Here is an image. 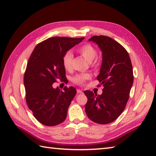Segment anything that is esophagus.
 Returning <instances> with one entry per match:
<instances>
[{"label":"esophagus","mask_w":156,"mask_h":156,"mask_svg":"<svg viewBox=\"0 0 156 156\" xmlns=\"http://www.w3.org/2000/svg\"><path fill=\"white\" fill-rule=\"evenodd\" d=\"M77 93H83V91H81V89H77Z\"/></svg>","instance_id":"esophagus-1"}]
</instances>
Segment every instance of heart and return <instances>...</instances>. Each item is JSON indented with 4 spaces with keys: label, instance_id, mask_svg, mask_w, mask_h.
<instances>
[{
    "label": "heart",
    "instance_id": "heart-1",
    "mask_svg": "<svg viewBox=\"0 0 156 156\" xmlns=\"http://www.w3.org/2000/svg\"><path fill=\"white\" fill-rule=\"evenodd\" d=\"M77 51L85 59L87 60L89 63H91L96 58L97 55H98V52H97L95 48L91 46V44H88L78 48ZM73 58V55L70 51L67 52L64 55L63 58V63L66 70H70V69H71ZM90 77H91V75L89 73H81L75 75L73 78V81L77 84L83 85L84 83V82Z\"/></svg>",
    "mask_w": 156,
    "mask_h": 156
}]
</instances>
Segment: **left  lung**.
<instances>
[{"label":"left lung","instance_id":"8db88e82","mask_svg":"<svg viewBox=\"0 0 156 156\" xmlns=\"http://www.w3.org/2000/svg\"><path fill=\"white\" fill-rule=\"evenodd\" d=\"M102 52V63L98 80L103 86L101 95L89 90L85 109L93 122L107 124L114 122L123 112L133 83L132 65L123 46L109 37L100 35L89 39Z\"/></svg>","mask_w":156,"mask_h":156}]
</instances>
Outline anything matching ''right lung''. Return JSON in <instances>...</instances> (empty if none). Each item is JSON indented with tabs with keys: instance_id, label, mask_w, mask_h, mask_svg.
Returning <instances> with one entry per match:
<instances>
[{
	"instance_id": "1",
	"label": "right lung",
	"mask_w": 156,
	"mask_h": 156,
	"mask_svg": "<svg viewBox=\"0 0 156 156\" xmlns=\"http://www.w3.org/2000/svg\"><path fill=\"white\" fill-rule=\"evenodd\" d=\"M83 39L49 38L38 44L30 55L24 75L26 101L34 117L44 126H57L66 119L77 91L70 87L63 91L58 87L53 88V84L57 79L65 77L64 55Z\"/></svg>"
}]
</instances>
